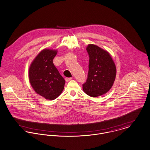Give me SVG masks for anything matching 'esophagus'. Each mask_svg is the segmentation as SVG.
Masks as SVG:
<instances>
[{
	"mask_svg": "<svg viewBox=\"0 0 150 150\" xmlns=\"http://www.w3.org/2000/svg\"><path fill=\"white\" fill-rule=\"evenodd\" d=\"M71 80H72V78H66L65 79V81L67 82L69 81H70Z\"/></svg>",
	"mask_w": 150,
	"mask_h": 150,
	"instance_id": "1",
	"label": "esophagus"
}]
</instances>
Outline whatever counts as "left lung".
<instances>
[{
    "mask_svg": "<svg viewBox=\"0 0 150 150\" xmlns=\"http://www.w3.org/2000/svg\"><path fill=\"white\" fill-rule=\"evenodd\" d=\"M89 57L86 81L82 85L83 92L91 97L107 93L115 80L116 68L109 53L93 44L86 48Z\"/></svg>",
    "mask_w": 150,
    "mask_h": 150,
    "instance_id": "left-lung-1",
    "label": "left lung"
}]
</instances>
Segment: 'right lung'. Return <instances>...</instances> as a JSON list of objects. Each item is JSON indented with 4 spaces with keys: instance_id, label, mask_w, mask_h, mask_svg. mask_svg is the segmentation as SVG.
Wrapping results in <instances>:
<instances>
[{
    "instance_id": "1",
    "label": "right lung",
    "mask_w": 150,
    "mask_h": 150,
    "mask_svg": "<svg viewBox=\"0 0 150 150\" xmlns=\"http://www.w3.org/2000/svg\"><path fill=\"white\" fill-rule=\"evenodd\" d=\"M57 50L45 49L32 61L28 70L29 81L38 95L46 100L57 98L64 90L65 81L53 62Z\"/></svg>"
}]
</instances>
